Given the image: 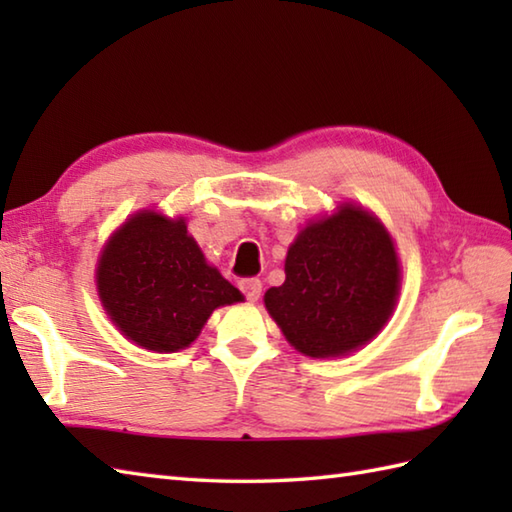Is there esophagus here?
<instances>
[{"instance_id":"esophagus-1","label":"esophagus","mask_w":512,"mask_h":512,"mask_svg":"<svg viewBox=\"0 0 512 512\" xmlns=\"http://www.w3.org/2000/svg\"><path fill=\"white\" fill-rule=\"evenodd\" d=\"M239 290L244 292V297L248 301H257L259 295H262V281H259L257 277H246L239 281Z\"/></svg>"}]
</instances>
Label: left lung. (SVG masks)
Here are the masks:
<instances>
[{
  "label": "left lung",
  "instance_id": "obj_1",
  "mask_svg": "<svg viewBox=\"0 0 512 512\" xmlns=\"http://www.w3.org/2000/svg\"><path fill=\"white\" fill-rule=\"evenodd\" d=\"M400 268L385 226L352 204L308 224L288 248L270 317L306 356H343L372 341L396 306Z\"/></svg>",
  "mask_w": 512,
  "mask_h": 512
}]
</instances>
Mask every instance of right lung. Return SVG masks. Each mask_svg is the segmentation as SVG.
Returning a JSON list of instances; mask_svg holds the SVG:
<instances>
[{
    "instance_id": "1",
    "label": "right lung",
    "mask_w": 512,
    "mask_h": 512,
    "mask_svg": "<svg viewBox=\"0 0 512 512\" xmlns=\"http://www.w3.org/2000/svg\"><path fill=\"white\" fill-rule=\"evenodd\" d=\"M96 284L116 328L151 352L189 347L215 308L242 301L204 262L184 220L151 211L134 215L107 242Z\"/></svg>"
}]
</instances>
